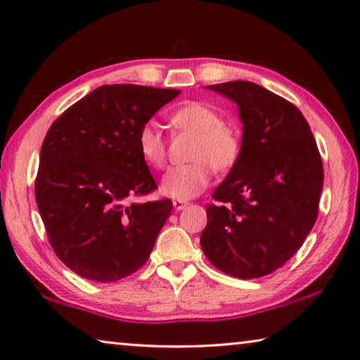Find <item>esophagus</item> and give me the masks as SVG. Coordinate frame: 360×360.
Instances as JSON below:
<instances>
[{
    "instance_id": "obj_1",
    "label": "esophagus",
    "mask_w": 360,
    "mask_h": 360,
    "mask_svg": "<svg viewBox=\"0 0 360 360\" xmlns=\"http://www.w3.org/2000/svg\"><path fill=\"white\" fill-rule=\"evenodd\" d=\"M187 205H189V202H187V200H179V198H176V200L173 202L174 210H178V211L187 208Z\"/></svg>"
}]
</instances>
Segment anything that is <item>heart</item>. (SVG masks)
<instances>
[{"label": "heart", "mask_w": 360, "mask_h": 360, "mask_svg": "<svg viewBox=\"0 0 360 360\" xmlns=\"http://www.w3.org/2000/svg\"><path fill=\"white\" fill-rule=\"evenodd\" d=\"M174 129L195 134L189 158L193 162L169 168L165 173L160 189L165 195L187 200L207 189L211 168L226 171L236 165L240 155V139L226 127L224 120L213 107L202 102H189L171 113ZM139 155L147 165L162 168L167 160V139L153 122H147L138 133Z\"/></svg>", "instance_id": "b5f03b06"}]
</instances>
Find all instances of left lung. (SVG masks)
<instances>
[{"mask_svg": "<svg viewBox=\"0 0 360 360\" xmlns=\"http://www.w3.org/2000/svg\"><path fill=\"white\" fill-rule=\"evenodd\" d=\"M238 105L240 155L207 205L202 250L238 278H258L298 252L319 214L323 167L303 113L252 82L207 86Z\"/></svg>", "mask_w": 360, "mask_h": 360, "instance_id": "1", "label": "left lung"}]
</instances>
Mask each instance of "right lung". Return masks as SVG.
I'll return each instance as SVG.
<instances>
[{
	"label": "right lung",
	"mask_w": 360,
	"mask_h": 360,
	"mask_svg": "<svg viewBox=\"0 0 360 360\" xmlns=\"http://www.w3.org/2000/svg\"><path fill=\"white\" fill-rule=\"evenodd\" d=\"M179 93L104 84L51 124L35 197L51 247L78 276L115 282L149 259L173 203L128 200L157 189L136 139L142 124Z\"/></svg>",
	"instance_id": "1"
}]
</instances>
